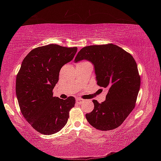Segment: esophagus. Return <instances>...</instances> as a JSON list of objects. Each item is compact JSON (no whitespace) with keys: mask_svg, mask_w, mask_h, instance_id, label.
Here are the masks:
<instances>
[{"mask_svg":"<svg viewBox=\"0 0 161 161\" xmlns=\"http://www.w3.org/2000/svg\"><path fill=\"white\" fill-rule=\"evenodd\" d=\"M76 102H77V103H79V104H80V103H81L84 102V100L81 99H76Z\"/></svg>","mask_w":161,"mask_h":161,"instance_id":"obj_1","label":"esophagus"}]
</instances>
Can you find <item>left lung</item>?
Wrapping results in <instances>:
<instances>
[{
  "instance_id": "8db88e82",
  "label": "left lung",
  "mask_w": 161,
  "mask_h": 161,
  "mask_svg": "<svg viewBox=\"0 0 161 161\" xmlns=\"http://www.w3.org/2000/svg\"><path fill=\"white\" fill-rule=\"evenodd\" d=\"M92 62L97 84L108 89L106 100H94V108L86 119L95 129L110 130L119 127L135 107L140 89L141 78L131 54L114 44L83 47L75 62Z\"/></svg>"
}]
</instances>
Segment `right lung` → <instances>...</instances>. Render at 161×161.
<instances>
[{
  "mask_svg": "<svg viewBox=\"0 0 161 161\" xmlns=\"http://www.w3.org/2000/svg\"><path fill=\"white\" fill-rule=\"evenodd\" d=\"M77 47L47 45L31 50L21 64L15 91L21 113L42 134L51 135L66 125L75 99L53 97L62 66L72 61Z\"/></svg>",
  "mask_w": 161,
  "mask_h": 161,
  "instance_id": "obj_1",
  "label": "right lung"
}]
</instances>
